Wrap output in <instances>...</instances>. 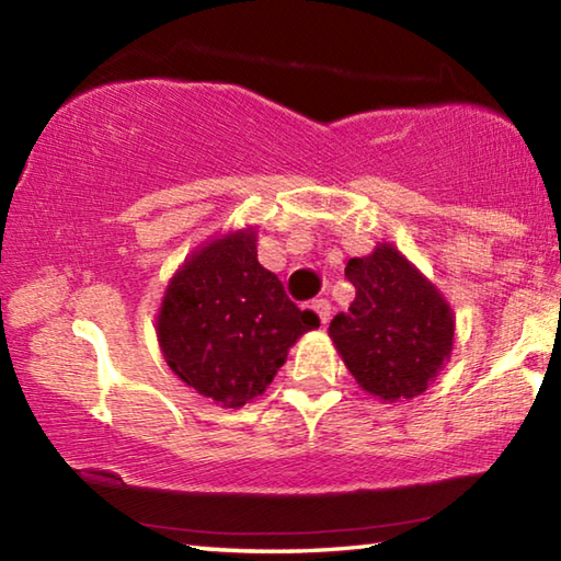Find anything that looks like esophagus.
I'll use <instances>...</instances> for the list:
<instances>
[{
	"instance_id": "obj_1",
	"label": "esophagus",
	"mask_w": 561,
	"mask_h": 561,
	"mask_svg": "<svg viewBox=\"0 0 561 561\" xmlns=\"http://www.w3.org/2000/svg\"><path fill=\"white\" fill-rule=\"evenodd\" d=\"M311 309L317 311L319 314V319H321V324H329V319H331V301L329 299H314L311 301Z\"/></svg>"
}]
</instances>
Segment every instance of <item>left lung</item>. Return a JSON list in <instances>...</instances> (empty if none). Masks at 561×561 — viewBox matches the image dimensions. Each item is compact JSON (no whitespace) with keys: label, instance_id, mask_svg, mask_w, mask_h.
Segmentation results:
<instances>
[{"label":"left lung","instance_id":"obj_1","mask_svg":"<svg viewBox=\"0 0 561 561\" xmlns=\"http://www.w3.org/2000/svg\"><path fill=\"white\" fill-rule=\"evenodd\" d=\"M356 297L334 317L329 336L364 391L383 401L428 388L453 348V314L445 299L393 247L346 264Z\"/></svg>","mask_w":561,"mask_h":561}]
</instances>
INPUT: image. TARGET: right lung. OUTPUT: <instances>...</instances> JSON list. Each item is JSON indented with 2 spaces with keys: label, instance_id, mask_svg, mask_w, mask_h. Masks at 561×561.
Masks as SVG:
<instances>
[{
  "label": "right lung",
  "instance_id": "1",
  "mask_svg": "<svg viewBox=\"0 0 561 561\" xmlns=\"http://www.w3.org/2000/svg\"><path fill=\"white\" fill-rule=\"evenodd\" d=\"M254 232L203 247L168 284L158 339L168 366L197 393L240 408L272 383L287 348L319 327L257 262Z\"/></svg>",
  "mask_w": 561,
  "mask_h": 561
}]
</instances>
